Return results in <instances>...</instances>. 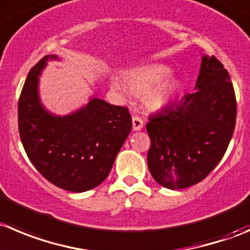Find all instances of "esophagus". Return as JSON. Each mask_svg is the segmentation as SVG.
<instances>
[{"mask_svg": "<svg viewBox=\"0 0 250 250\" xmlns=\"http://www.w3.org/2000/svg\"><path fill=\"white\" fill-rule=\"evenodd\" d=\"M142 127H144V121H142V119L139 118V116H134L132 118V129H134V131H139Z\"/></svg>", "mask_w": 250, "mask_h": 250, "instance_id": "obj_1", "label": "esophagus"}]
</instances>
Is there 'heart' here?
I'll list each match as a JSON object with an SVG mask.
<instances>
[{
	"instance_id": "1",
	"label": "heart",
	"mask_w": 250,
	"mask_h": 250,
	"mask_svg": "<svg viewBox=\"0 0 250 250\" xmlns=\"http://www.w3.org/2000/svg\"><path fill=\"white\" fill-rule=\"evenodd\" d=\"M172 68L163 63H149L131 68L124 73V82L135 94H144L145 105L151 110L168 108L178 97L182 83L178 78L169 77ZM114 89L125 92V87L118 80L111 81Z\"/></svg>"
}]
</instances>
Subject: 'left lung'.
<instances>
[{
	"mask_svg": "<svg viewBox=\"0 0 250 250\" xmlns=\"http://www.w3.org/2000/svg\"><path fill=\"white\" fill-rule=\"evenodd\" d=\"M233 84L215 56L204 55L194 93L149 116L147 165L167 189L189 188L218 165L236 126Z\"/></svg>",
	"mask_w": 250,
	"mask_h": 250,
	"instance_id": "left-lung-1",
	"label": "left lung"
}]
</instances>
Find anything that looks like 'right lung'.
<instances>
[{"label":"right lung","instance_id":"1","mask_svg":"<svg viewBox=\"0 0 250 250\" xmlns=\"http://www.w3.org/2000/svg\"><path fill=\"white\" fill-rule=\"evenodd\" d=\"M47 55L28 73L18 102L21 140L30 162L56 187L83 192L98 187L110 173L116 154L132 127L125 106L106 103L97 96L67 115L45 109L39 97V80Z\"/></svg>","mask_w":250,"mask_h":250}]
</instances>
